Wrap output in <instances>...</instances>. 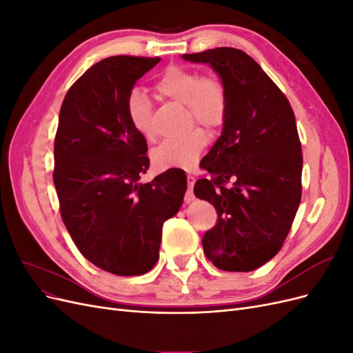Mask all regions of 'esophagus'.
<instances>
[{"mask_svg":"<svg viewBox=\"0 0 353 353\" xmlns=\"http://www.w3.org/2000/svg\"><path fill=\"white\" fill-rule=\"evenodd\" d=\"M187 184H188V191L185 194V203H190L194 200V196H193V187L196 184V178L193 175H188L187 176Z\"/></svg>","mask_w":353,"mask_h":353,"instance_id":"esophagus-1","label":"esophagus"}]
</instances>
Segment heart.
I'll return each mask as SVG.
<instances>
[{
  "label": "heart",
  "mask_w": 353,
  "mask_h": 353,
  "mask_svg": "<svg viewBox=\"0 0 353 353\" xmlns=\"http://www.w3.org/2000/svg\"><path fill=\"white\" fill-rule=\"evenodd\" d=\"M156 91L163 99L185 104L190 121H197L208 130L215 131L227 119L228 95L225 85L215 77H203L199 70L170 66L156 82ZM126 114L137 132L152 138L153 105L150 99L135 90L126 101ZM208 145V134L194 128L185 135L169 138L153 150V163L159 169H191Z\"/></svg>",
  "instance_id": "obj_1"
}]
</instances>
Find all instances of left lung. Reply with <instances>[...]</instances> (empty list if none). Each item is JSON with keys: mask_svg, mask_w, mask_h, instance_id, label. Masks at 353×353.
I'll return each instance as SVG.
<instances>
[{"mask_svg": "<svg viewBox=\"0 0 353 353\" xmlns=\"http://www.w3.org/2000/svg\"><path fill=\"white\" fill-rule=\"evenodd\" d=\"M183 59L209 65L228 95L222 132L200 163L212 179L194 185L196 197L218 212L203 249L219 270L254 271L280 252L301 203L303 157L294 113L241 50L221 47Z\"/></svg>", "mask_w": 353, "mask_h": 353, "instance_id": "8db88e82", "label": "left lung"}]
</instances>
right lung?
Listing matches in <instances>:
<instances>
[{
	"label": "right lung",
	"mask_w": 353,
	"mask_h": 353,
	"mask_svg": "<svg viewBox=\"0 0 353 353\" xmlns=\"http://www.w3.org/2000/svg\"><path fill=\"white\" fill-rule=\"evenodd\" d=\"M159 61L134 56L99 61L72 85L59 114L52 179L63 222L85 258L114 275L153 268L163 222L176 215L187 191L179 169L138 183L150 162L126 101Z\"/></svg>",
	"instance_id": "1"
}]
</instances>
